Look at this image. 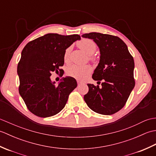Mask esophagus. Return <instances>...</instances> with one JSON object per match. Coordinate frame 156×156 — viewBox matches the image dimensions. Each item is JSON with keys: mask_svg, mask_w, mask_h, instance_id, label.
Wrapping results in <instances>:
<instances>
[{"mask_svg": "<svg viewBox=\"0 0 156 156\" xmlns=\"http://www.w3.org/2000/svg\"><path fill=\"white\" fill-rule=\"evenodd\" d=\"M82 84H84V83H82V82H80V81H78V86H80Z\"/></svg>", "mask_w": 156, "mask_h": 156, "instance_id": "esophagus-1", "label": "esophagus"}]
</instances>
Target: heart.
I'll return each instance as SVG.
<instances>
[{
    "instance_id": "b5f03b06",
    "label": "heart",
    "mask_w": 156,
    "mask_h": 156,
    "mask_svg": "<svg viewBox=\"0 0 156 156\" xmlns=\"http://www.w3.org/2000/svg\"><path fill=\"white\" fill-rule=\"evenodd\" d=\"M77 45L82 51H84L88 55H92L95 52L97 49V44L90 39H82L77 43ZM69 48L66 49L64 55L65 62H68L69 59ZM91 59H94V57H91ZM92 68L89 65H77L73 64L69 66L67 69V74L69 76L77 79L78 80H84L91 74Z\"/></svg>"
}]
</instances>
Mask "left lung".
<instances>
[{
  "label": "left lung",
  "mask_w": 156,
  "mask_h": 156,
  "mask_svg": "<svg viewBox=\"0 0 156 156\" xmlns=\"http://www.w3.org/2000/svg\"><path fill=\"white\" fill-rule=\"evenodd\" d=\"M93 39L100 49V62L92 78L101 86L88 84L84 99L88 107L97 113L111 115L125 105L135 87L134 60L124 41L117 36L89 33L82 35Z\"/></svg>",
  "instance_id": "1"
}]
</instances>
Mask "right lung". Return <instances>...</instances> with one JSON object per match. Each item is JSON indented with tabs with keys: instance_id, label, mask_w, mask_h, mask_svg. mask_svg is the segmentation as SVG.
<instances>
[{
	"instance_id": "1",
	"label": "right lung",
	"mask_w": 156,
	"mask_h": 156,
	"mask_svg": "<svg viewBox=\"0 0 156 156\" xmlns=\"http://www.w3.org/2000/svg\"><path fill=\"white\" fill-rule=\"evenodd\" d=\"M80 39L77 34H48L29 41L17 66L19 92L29 111L39 117H51L64 108L69 94L77 87L74 78H63L58 85L51 81V72L64 70L66 49ZM61 76V77H62Z\"/></svg>"
}]
</instances>
